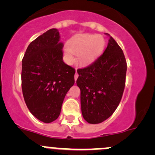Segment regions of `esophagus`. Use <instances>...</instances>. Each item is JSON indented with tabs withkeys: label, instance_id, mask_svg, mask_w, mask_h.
<instances>
[{
	"label": "esophagus",
	"instance_id": "esophagus-1",
	"mask_svg": "<svg viewBox=\"0 0 155 155\" xmlns=\"http://www.w3.org/2000/svg\"><path fill=\"white\" fill-rule=\"evenodd\" d=\"M78 77H79V74H78L77 71L76 70V74H75V75H74V79H75V81H76V79H78Z\"/></svg>",
	"mask_w": 155,
	"mask_h": 155
}]
</instances>
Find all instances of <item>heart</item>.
Returning <instances> with one entry per match:
<instances>
[{
  "mask_svg": "<svg viewBox=\"0 0 155 155\" xmlns=\"http://www.w3.org/2000/svg\"><path fill=\"white\" fill-rule=\"evenodd\" d=\"M106 41L104 37L93 34H81L73 37L68 42V48L64 55L68 63L74 60V54H77V60L81 65L92 63L104 50Z\"/></svg>",
  "mask_w": 155,
  "mask_h": 155,
  "instance_id": "heart-1",
  "label": "heart"
}]
</instances>
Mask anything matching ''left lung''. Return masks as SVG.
I'll return each mask as SVG.
<instances>
[{
    "label": "left lung",
    "mask_w": 155,
    "mask_h": 155,
    "mask_svg": "<svg viewBox=\"0 0 155 155\" xmlns=\"http://www.w3.org/2000/svg\"><path fill=\"white\" fill-rule=\"evenodd\" d=\"M106 35L109 39L103 54L89 66L77 70L81 113L90 124L101 123L113 114L125 85L127 63L124 53L116 41Z\"/></svg>",
    "instance_id": "8db88e82"
}]
</instances>
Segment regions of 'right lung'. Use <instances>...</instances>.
I'll use <instances>...</instances> for the list:
<instances>
[{
  "instance_id": "add662e5",
  "label": "right lung",
  "mask_w": 155,
  "mask_h": 155,
  "mask_svg": "<svg viewBox=\"0 0 155 155\" xmlns=\"http://www.w3.org/2000/svg\"><path fill=\"white\" fill-rule=\"evenodd\" d=\"M52 28L29 44L22 62V90L32 114L44 123L58 118L75 69L63 60V43Z\"/></svg>"
}]
</instances>
